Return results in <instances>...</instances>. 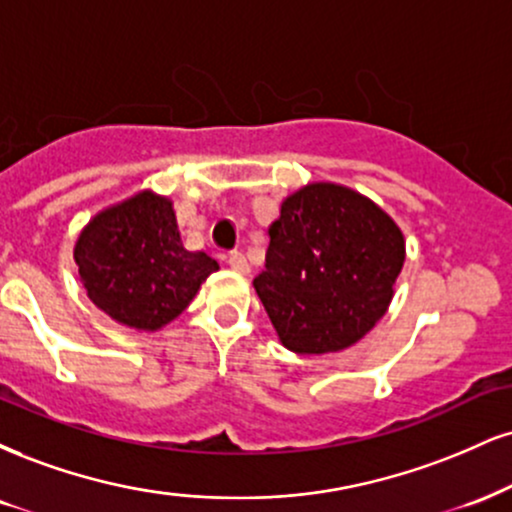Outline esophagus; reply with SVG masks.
Instances as JSON below:
<instances>
[{"mask_svg":"<svg viewBox=\"0 0 512 512\" xmlns=\"http://www.w3.org/2000/svg\"><path fill=\"white\" fill-rule=\"evenodd\" d=\"M229 267L233 269V272H238V274H248L250 272V264H248V260H245L243 252H231V255H229Z\"/></svg>","mask_w":512,"mask_h":512,"instance_id":"esophagus-1","label":"esophagus"}]
</instances>
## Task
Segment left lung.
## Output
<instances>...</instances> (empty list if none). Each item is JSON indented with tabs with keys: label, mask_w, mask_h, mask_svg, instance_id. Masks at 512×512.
<instances>
[{
	"label": "left lung",
	"mask_w": 512,
	"mask_h": 512,
	"mask_svg": "<svg viewBox=\"0 0 512 512\" xmlns=\"http://www.w3.org/2000/svg\"><path fill=\"white\" fill-rule=\"evenodd\" d=\"M403 262V231L377 202L319 181L281 202L252 286L288 350L338 353L386 315Z\"/></svg>",
	"instance_id": "1"
}]
</instances>
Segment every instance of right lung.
I'll list each match as a JSON object with an SVG mask.
<instances>
[{
    "instance_id": "obj_1",
    "label": "right lung",
    "mask_w": 512,
    "mask_h": 512,
    "mask_svg": "<svg viewBox=\"0 0 512 512\" xmlns=\"http://www.w3.org/2000/svg\"><path fill=\"white\" fill-rule=\"evenodd\" d=\"M88 298L135 331H159L217 272L207 252L183 248L169 197L140 190L88 221L73 248Z\"/></svg>"
}]
</instances>
